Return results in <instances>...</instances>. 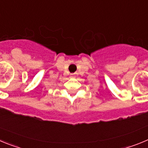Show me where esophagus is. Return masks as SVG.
Here are the masks:
<instances>
[{"instance_id": "1", "label": "esophagus", "mask_w": 148, "mask_h": 148, "mask_svg": "<svg viewBox=\"0 0 148 148\" xmlns=\"http://www.w3.org/2000/svg\"><path fill=\"white\" fill-rule=\"evenodd\" d=\"M71 77H73V76H71Z\"/></svg>"}]
</instances>
